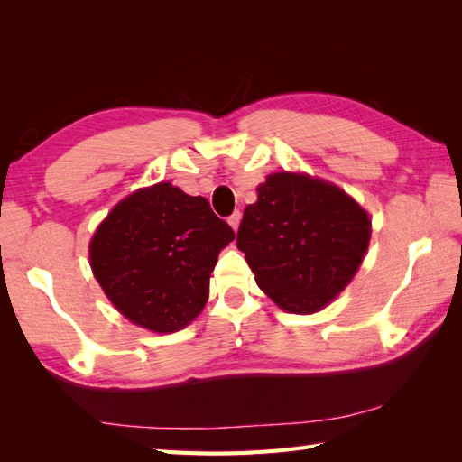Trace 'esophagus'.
<instances>
[{
    "label": "esophagus",
    "mask_w": 462,
    "mask_h": 462,
    "mask_svg": "<svg viewBox=\"0 0 462 462\" xmlns=\"http://www.w3.org/2000/svg\"><path fill=\"white\" fill-rule=\"evenodd\" d=\"M240 220H242V214L236 210V212H234L232 216H230V218H228V224L232 226V228L234 230H236L238 232V226H240Z\"/></svg>",
    "instance_id": "esophagus-1"
}]
</instances>
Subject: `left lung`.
<instances>
[{
    "instance_id": "1",
    "label": "left lung",
    "mask_w": 462,
    "mask_h": 462,
    "mask_svg": "<svg viewBox=\"0 0 462 462\" xmlns=\"http://www.w3.org/2000/svg\"><path fill=\"white\" fill-rule=\"evenodd\" d=\"M371 220L337 186L306 174H270L248 204L236 246L282 310L313 313L356 276Z\"/></svg>"
}]
</instances>
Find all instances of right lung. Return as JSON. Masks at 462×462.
<instances>
[{"instance_id": "1", "label": "right lung", "mask_w": 462, "mask_h": 462, "mask_svg": "<svg viewBox=\"0 0 462 462\" xmlns=\"http://www.w3.org/2000/svg\"><path fill=\"white\" fill-rule=\"evenodd\" d=\"M234 236L208 200L161 182L106 216L91 240V268L126 319L171 333L202 311L218 254Z\"/></svg>"}]
</instances>
